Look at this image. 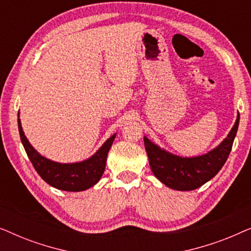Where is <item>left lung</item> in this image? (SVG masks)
<instances>
[{"instance_id": "obj_1", "label": "left lung", "mask_w": 251, "mask_h": 251, "mask_svg": "<svg viewBox=\"0 0 251 251\" xmlns=\"http://www.w3.org/2000/svg\"><path fill=\"white\" fill-rule=\"evenodd\" d=\"M240 114L223 142L208 153L198 156L184 157L161 149L144 137L150 167L157 179L176 191H193L214 178L224 166L232 150L239 128Z\"/></svg>"}]
</instances>
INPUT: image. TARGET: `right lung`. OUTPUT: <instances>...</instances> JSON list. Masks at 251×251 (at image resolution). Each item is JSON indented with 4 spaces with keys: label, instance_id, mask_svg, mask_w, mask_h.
<instances>
[{
    "label": "right lung",
    "instance_id": "right-lung-1",
    "mask_svg": "<svg viewBox=\"0 0 251 251\" xmlns=\"http://www.w3.org/2000/svg\"><path fill=\"white\" fill-rule=\"evenodd\" d=\"M18 129L22 143L28 155L36 173L40 175L44 181L54 188L67 192H81L85 191L96 185L100 179L105 171L106 160H107L108 151L114 142L116 133L109 137L102 145L99 147L97 152L89 159L80 162L60 163L47 159L41 155L25 136L22 122L18 114Z\"/></svg>",
    "mask_w": 251,
    "mask_h": 251
}]
</instances>
